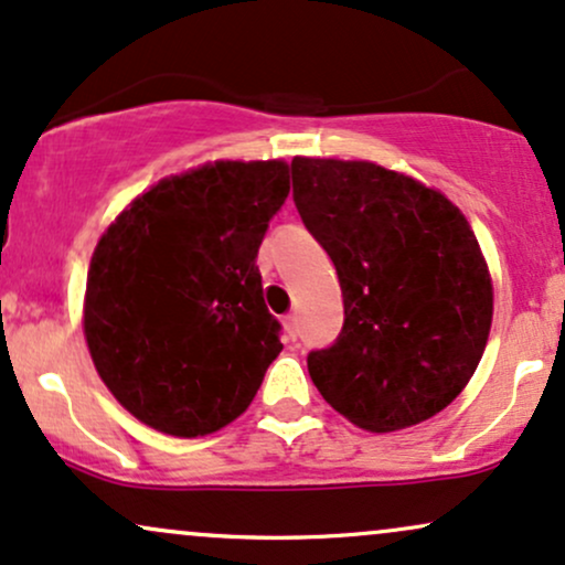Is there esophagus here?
Masks as SVG:
<instances>
[{
	"instance_id": "1",
	"label": "esophagus",
	"mask_w": 565,
	"mask_h": 565,
	"mask_svg": "<svg viewBox=\"0 0 565 565\" xmlns=\"http://www.w3.org/2000/svg\"><path fill=\"white\" fill-rule=\"evenodd\" d=\"M284 334H287V340H297V319L295 316H284Z\"/></svg>"
}]
</instances>
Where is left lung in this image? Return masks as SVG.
Instances as JSON below:
<instances>
[{
  "mask_svg": "<svg viewBox=\"0 0 565 565\" xmlns=\"http://www.w3.org/2000/svg\"><path fill=\"white\" fill-rule=\"evenodd\" d=\"M295 204L340 276L345 327L308 372L369 433L436 417L476 374L494 284L468 217L438 188L364 159H291Z\"/></svg>",
  "mask_w": 565,
  "mask_h": 565,
  "instance_id": "8db88e82",
  "label": "left lung"
}]
</instances>
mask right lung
Returning <instances> with one entry per match:
<instances>
[{
	"instance_id": "obj_1",
	"label": "right lung",
	"mask_w": 565,
	"mask_h": 565,
	"mask_svg": "<svg viewBox=\"0 0 565 565\" xmlns=\"http://www.w3.org/2000/svg\"><path fill=\"white\" fill-rule=\"evenodd\" d=\"M287 196L284 159L206 161L142 191L97 238L84 340L142 425L199 438L249 408L284 348L255 260Z\"/></svg>"
}]
</instances>
